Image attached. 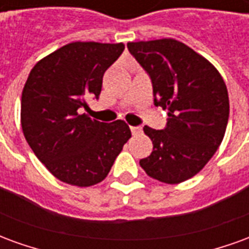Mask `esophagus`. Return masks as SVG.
<instances>
[{"label":"esophagus","mask_w":249,"mask_h":249,"mask_svg":"<svg viewBox=\"0 0 249 249\" xmlns=\"http://www.w3.org/2000/svg\"><path fill=\"white\" fill-rule=\"evenodd\" d=\"M130 132H132V135L133 136H137V135H141V128L140 126H130Z\"/></svg>","instance_id":"esophagus-1"}]
</instances>
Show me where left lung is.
Wrapping results in <instances>:
<instances>
[{
    "label": "left lung",
    "mask_w": 249,
    "mask_h": 249,
    "mask_svg": "<svg viewBox=\"0 0 249 249\" xmlns=\"http://www.w3.org/2000/svg\"><path fill=\"white\" fill-rule=\"evenodd\" d=\"M126 46L151 78L155 105L168 110L164 129L144 126L153 152L141 159V168L161 183H183L205 167L223 141L230 117L224 80L203 56L172 38Z\"/></svg>",
    "instance_id": "obj_1"
}]
</instances>
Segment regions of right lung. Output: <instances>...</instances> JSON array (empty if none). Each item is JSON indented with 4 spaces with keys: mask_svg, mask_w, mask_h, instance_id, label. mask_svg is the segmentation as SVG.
Segmentation results:
<instances>
[{
    "mask_svg": "<svg viewBox=\"0 0 249 249\" xmlns=\"http://www.w3.org/2000/svg\"><path fill=\"white\" fill-rule=\"evenodd\" d=\"M124 44L71 42L35 65L21 97L28 144L48 171L66 184L90 187L108 176L130 139L124 121L101 123L80 109L98 100L103 76Z\"/></svg>",
    "mask_w": 249,
    "mask_h": 249,
    "instance_id": "1",
    "label": "right lung"
}]
</instances>
